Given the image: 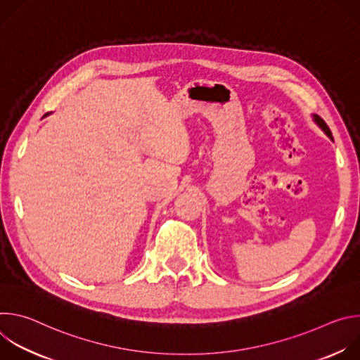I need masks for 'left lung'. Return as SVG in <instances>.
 Returning a JSON list of instances; mask_svg holds the SVG:
<instances>
[{"instance_id": "left-lung-1", "label": "left lung", "mask_w": 360, "mask_h": 360, "mask_svg": "<svg viewBox=\"0 0 360 360\" xmlns=\"http://www.w3.org/2000/svg\"><path fill=\"white\" fill-rule=\"evenodd\" d=\"M314 120H315V122H316V124H318V125H319V127H321V128H322V131H323V132H325V134H326V135H328V136H329V138H330V139H332V141H333V136H332V132H330V129H329V127H328V125H326V122H325V121H323V120H322V118H321V117H319V115H314Z\"/></svg>"}]
</instances>
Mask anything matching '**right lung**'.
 I'll return each mask as SVG.
<instances>
[{
    "mask_svg": "<svg viewBox=\"0 0 360 360\" xmlns=\"http://www.w3.org/2000/svg\"><path fill=\"white\" fill-rule=\"evenodd\" d=\"M46 115H48V114H46ZM46 115H45V117H46Z\"/></svg>",
    "mask_w": 360,
    "mask_h": 360,
    "instance_id": "right-lung-1",
    "label": "right lung"
}]
</instances>
